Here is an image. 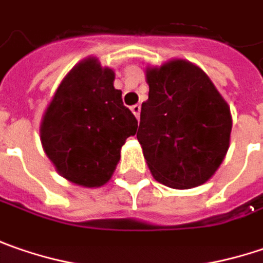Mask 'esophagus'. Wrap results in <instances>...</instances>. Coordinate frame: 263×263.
Returning a JSON list of instances; mask_svg holds the SVG:
<instances>
[{
    "mask_svg": "<svg viewBox=\"0 0 263 263\" xmlns=\"http://www.w3.org/2000/svg\"><path fill=\"white\" fill-rule=\"evenodd\" d=\"M131 110H132V113L135 115V118H137V119H140V113H141V106H140V104H135V106H132Z\"/></svg>",
    "mask_w": 263,
    "mask_h": 263,
    "instance_id": "34e87169",
    "label": "esophagus"
}]
</instances>
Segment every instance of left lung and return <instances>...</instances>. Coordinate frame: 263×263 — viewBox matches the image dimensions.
<instances>
[{
    "mask_svg": "<svg viewBox=\"0 0 263 263\" xmlns=\"http://www.w3.org/2000/svg\"><path fill=\"white\" fill-rule=\"evenodd\" d=\"M137 138L153 177L171 189L204 184L230 147L231 113L209 76L185 60L147 70Z\"/></svg>",
    "mask_w": 263,
    "mask_h": 263,
    "instance_id": "1",
    "label": "left lung"
}]
</instances>
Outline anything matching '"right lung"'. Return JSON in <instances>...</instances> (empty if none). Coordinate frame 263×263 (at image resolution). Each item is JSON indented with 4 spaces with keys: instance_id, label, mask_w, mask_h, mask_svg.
Listing matches in <instances>:
<instances>
[{
    "instance_id": "right-lung-1",
    "label": "right lung",
    "mask_w": 263,
    "mask_h": 263,
    "mask_svg": "<svg viewBox=\"0 0 263 263\" xmlns=\"http://www.w3.org/2000/svg\"><path fill=\"white\" fill-rule=\"evenodd\" d=\"M115 72L97 59L74 66L41 123V141L59 174L84 187L109 181L138 122L113 86Z\"/></svg>"
}]
</instances>
